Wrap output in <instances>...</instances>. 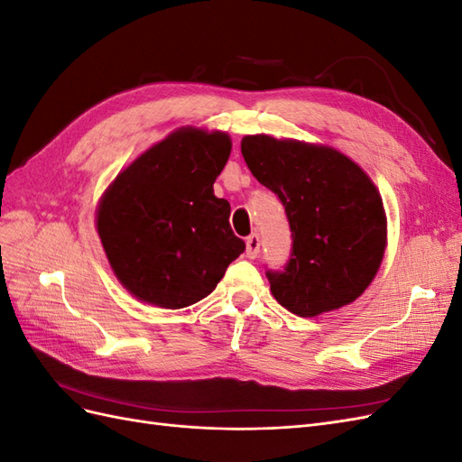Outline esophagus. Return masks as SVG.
Returning <instances> with one entry per match:
<instances>
[{
  "label": "esophagus",
  "instance_id": "1",
  "mask_svg": "<svg viewBox=\"0 0 462 462\" xmlns=\"http://www.w3.org/2000/svg\"><path fill=\"white\" fill-rule=\"evenodd\" d=\"M260 254V236L253 233L246 239V256L248 258H256Z\"/></svg>",
  "mask_w": 462,
  "mask_h": 462
}]
</instances>
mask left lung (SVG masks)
I'll return each instance as SVG.
<instances>
[{
	"instance_id": "obj_1",
	"label": "left lung",
	"mask_w": 462,
	"mask_h": 462,
	"mask_svg": "<svg viewBox=\"0 0 462 462\" xmlns=\"http://www.w3.org/2000/svg\"><path fill=\"white\" fill-rule=\"evenodd\" d=\"M243 158L258 183L282 200L291 258L268 270L272 295L300 318L356 300L383 260L387 219L372 179L329 146L245 136Z\"/></svg>"
}]
</instances>
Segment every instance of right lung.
<instances>
[{
    "mask_svg": "<svg viewBox=\"0 0 462 462\" xmlns=\"http://www.w3.org/2000/svg\"><path fill=\"white\" fill-rule=\"evenodd\" d=\"M231 153L226 133L185 127L138 156L104 192L96 227L123 287L185 309L208 297L245 253L214 183Z\"/></svg>",
    "mask_w": 462,
    "mask_h": 462,
    "instance_id": "add662e5",
    "label": "right lung"
}]
</instances>
